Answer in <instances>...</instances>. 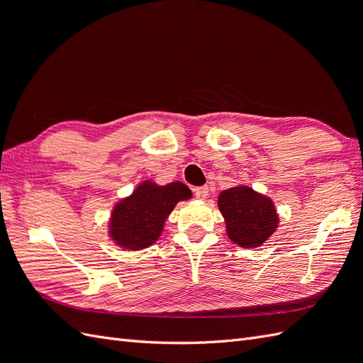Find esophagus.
Instances as JSON below:
<instances>
[{
    "instance_id": "obj_1",
    "label": "esophagus",
    "mask_w": 363,
    "mask_h": 363,
    "mask_svg": "<svg viewBox=\"0 0 363 363\" xmlns=\"http://www.w3.org/2000/svg\"><path fill=\"white\" fill-rule=\"evenodd\" d=\"M194 194L199 200H204V199H207V195H208V188H207V186H200V188L194 189Z\"/></svg>"
}]
</instances>
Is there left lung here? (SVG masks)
<instances>
[{"label": "left lung", "mask_w": 363, "mask_h": 363, "mask_svg": "<svg viewBox=\"0 0 363 363\" xmlns=\"http://www.w3.org/2000/svg\"><path fill=\"white\" fill-rule=\"evenodd\" d=\"M227 236L242 248H256L276 232L279 215L269 196L239 184L223 191L218 196Z\"/></svg>", "instance_id": "8db88e82"}]
</instances>
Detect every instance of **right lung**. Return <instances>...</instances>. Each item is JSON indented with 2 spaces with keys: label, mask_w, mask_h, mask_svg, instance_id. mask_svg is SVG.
<instances>
[{
  "label": "right lung",
  "mask_w": 363,
  "mask_h": 363,
  "mask_svg": "<svg viewBox=\"0 0 363 363\" xmlns=\"http://www.w3.org/2000/svg\"><path fill=\"white\" fill-rule=\"evenodd\" d=\"M191 196V189L180 182L164 186L151 180L142 182L133 194L115 204L108 235L121 248H147L160 238L175 204Z\"/></svg>",
  "instance_id": "right-lung-1"
}]
</instances>
